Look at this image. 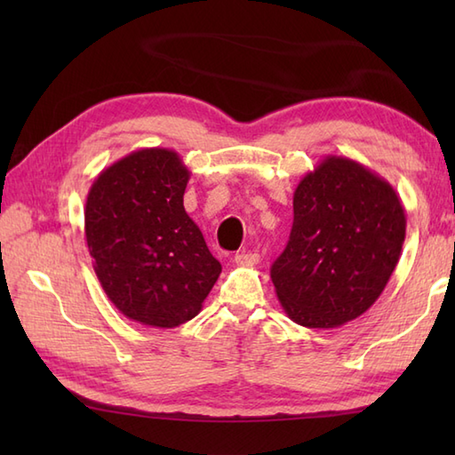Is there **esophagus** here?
<instances>
[{"mask_svg": "<svg viewBox=\"0 0 455 455\" xmlns=\"http://www.w3.org/2000/svg\"><path fill=\"white\" fill-rule=\"evenodd\" d=\"M235 262L238 266H254V264L259 262V254L254 252V250H248V252H246V250H243V252H238L235 256Z\"/></svg>", "mask_w": 455, "mask_h": 455, "instance_id": "esophagus-1", "label": "esophagus"}]
</instances>
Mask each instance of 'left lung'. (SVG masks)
Wrapping results in <instances>:
<instances>
[{
  "mask_svg": "<svg viewBox=\"0 0 455 455\" xmlns=\"http://www.w3.org/2000/svg\"><path fill=\"white\" fill-rule=\"evenodd\" d=\"M407 230L387 180L346 156H324L293 193L289 243L272 266L283 311L307 328L363 315L399 264Z\"/></svg>",
  "mask_w": 455,
  "mask_h": 455,
  "instance_id": "obj_1",
  "label": "left lung"
}]
</instances>
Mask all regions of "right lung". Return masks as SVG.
Wrapping results in <instances>:
<instances>
[{
  "label": "right lung",
  "instance_id": "1",
  "mask_svg": "<svg viewBox=\"0 0 455 455\" xmlns=\"http://www.w3.org/2000/svg\"><path fill=\"white\" fill-rule=\"evenodd\" d=\"M189 170L176 150L140 148L105 168L85 201V243L111 303L134 323L197 316L220 274L183 209Z\"/></svg>",
  "mask_w": 455,
  "mask_h": 455
}]
</instances>
